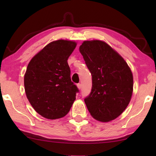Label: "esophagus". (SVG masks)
I'll list each match as a JSON object with an SVG mask.
<instances>
[{"label":"esophagus","mask_w":156,"mask_h":156,"mask_svg":"<svg viewBox=\"0 0 156 156\" xmlns=\"http://www.w3.org/2000/svg\"><path fill=\"white\" fill-rule=\"evenodd\" d=\"M77 87H78V88L79 89H81V84H80V83L77 84Z\"/></svg>","instance_id":"1"}]
</instances>
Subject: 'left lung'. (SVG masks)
<instances>
[{
  "label": "left lung",
  "instance_id": "left-lung-1",
  "mask_svg": "<svg viewBox=\"0 0 156 156\" xmlns=\"http://www.w3.org/2000/svg\"><path fill=\"white\" fill-rule=\"evenodd\" d=\"M79 50L92 76L91 93L84 98L89 113L100 122L115 119L131 98L133 79L130 68L103 41H84Z\"/></svg>",
  "mask_w": 156,
  "mask_h": 156
}]
</instances>
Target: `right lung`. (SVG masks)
Here are the masks:
<instances>
[{
    "label": "right lung",
    "instance_id": "1",
    "mask_svg": "<svg viewBox=\"0 0 156 156\" xmlns=\"http://www.w3.org/2000/svg\"><path fill=\"white\" fill-rule=\"evenodd\" d=\"M76 47L73 41H53L28 64L24 77L26 96L36 112L47 119L67 115L79 91L71 80L67 62Z\"/></svg>",
    "mask_w": 156,
    "mask_h": 156
}]
</instances>
